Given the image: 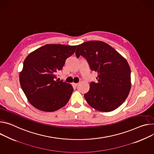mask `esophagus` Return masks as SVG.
I'll return each mask as SVG.
<instances>
[{"mask_svg": "<svg viewBox=\"0 0 154 154\" xmlns=\"http://www.w3.org/2000/svg\"><path fill=\"white\" fill-rule=\"evenodd\" d=\"M78 84H79L78 83H72V85L74 87H77L78 85Z\"/></svg>", "mask_w": 154, "mask_h": 154, "instance_id": "34e87169", "label": "esophagus"}]
</instances>
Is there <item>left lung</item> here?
Instances as JSON below:
<instances>
[{"mask_svg":"<svg viewBox=\"0 0 154 154\" xmlns=\"http://www.w3.org/2000/svg\"><path fill=\"white\" fill-rule=\"evenodd\" d=\"M75 54L85 58L91 71L97 72V82H91L84 94L88 104L102 112L118 108L131 88V69L127 60L111 46L98 40L79 45Z\"/></svg>","mask_w":154,"mask_h":154,"instance_id":"left-lung-1","label":"left lung"}]
</instances>
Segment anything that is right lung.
<instances>
[{
    "label": "right lung",
    "instance_id": "1",
    "mask_svg": "<svg viewBox=\"0 0 154 154\" xmlns=\"http://www.w3.org/2000/svg\"><path fill=\"white\" fill-rule=\"evenodd\" d=\"M77 45L47 44L31 53L20 74L21 88L29 103L44 112L64 106L74 91L72 86L57 80V72L73 54Z\"/></svg>",
    "mask_w": 154,
    "mask_h": 154
}]
</instances>
